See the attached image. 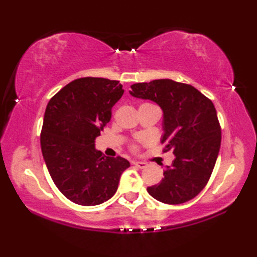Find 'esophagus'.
<instances>
[{
    "mask_svg": "<svg viewBox=\"0 0 257 257\" xmlns=\"http://www.w3.org/2000/svg\"><path fill=\"white\" fill-rule=\"evenodd\" d=\"M134 166L137 167V168H140V169H144L147 167V163L146 162H141V161H134Z\"/></svg>",
    "mask_w": 257,
    "mask_h": 257,
    "instance_id": "1",
    "label": "esophagus"
}]
</instances>
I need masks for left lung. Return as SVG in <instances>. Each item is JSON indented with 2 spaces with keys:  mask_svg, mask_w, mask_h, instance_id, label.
Instances as JSON below:
<instances>
[{
  "mask_svg": "<svg viewBox=\"0 0 257 257\" xmlns=\"http://www.w3.org/2000/svg\"><path fill=\"white\" fill-rule=\"evenodd\" d=\"M130 95L149 99L163 111L165 152L174 160L161 181L147 188L167 204H181L198 195L212 174L221 147V127L213 102L193 86L172 79L132 85Z\"/></svg>",
  "mask_w": 257,
  "mask_h": 257,
  "instance_id": "1",
  "label": "left lung"
}]
</instances>
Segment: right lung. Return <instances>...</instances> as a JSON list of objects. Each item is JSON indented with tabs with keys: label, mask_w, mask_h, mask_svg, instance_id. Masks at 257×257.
Listing matches in <instances>:
<instances>
[{
	"label": "right lung",
	"mask_w": 257,
	"mask_h": 257,
	"mask_svg": "<svg viewBox=\"0 0 257 257\" xmlns=\"http://www.w3.org/2000/svg\"><path fill=\"white\" fill-rule=\"evenodd\" d=\"M123 94L118 80H73L48 102L41 148L57 189L76 204H101L116 193L120 176L130 167L121 157L103 156L95 140Z\"/></svg>",
	"instance_id": "1"
}]
</instances>
